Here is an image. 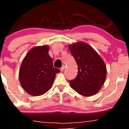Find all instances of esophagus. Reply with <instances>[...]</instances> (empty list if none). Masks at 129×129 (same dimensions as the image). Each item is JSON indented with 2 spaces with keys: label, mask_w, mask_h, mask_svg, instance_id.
Segmentation results:
<instances>
[{
  "label": "esophagus",
  "mask_w": 129,
  "mask_h": 129,
  "mask_svg": "<svg viewBox=\"0 0 129 129\" xmlns=\"http://www.w3.org/2000/svg\"><path fill=\"white\" fill-rule=\"evenodd\" d=\"M65 67H65V66H63L61 68H60V70L61 71V72H63V71L64 70V69H65Z\"/></svg>",
  "instance_id": "obj_1"
}]
</instances>
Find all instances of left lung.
Listing matches in <instances>:
<instances>
[{
  "label": "left lung",
  "instance_id": "left-lung-1",
  "mask_svg": "<svg viewBox=\"0 0 129 129\" xmlns=\"http://www.w3.org/2000/svg\"><path fill=\"white\" fill-rule=\"evenodd\" d=\"M69 49L78 66V75L70 81V87L84 96H91L100 91L107 76L105 62L98 53L87 43L78 42Z\"/></svg>",
  "mask_w": 129,
  "mask_h": 129
}]
</instances>
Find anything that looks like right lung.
Listing matches in <instances>:
<instances>
[{"mask_svg":"<svg viewBox=\"0 0 129 129\" xmlns=\"http://www.w3.org/2000/svg\"><path fill=\"white\" fill-rule=\"evenodd\" d=\"M50 47L45 45L31 48L23 58L19 78L23 89L32 96H41L52 87L56 74L60 70L53 67L48 54Z\"/></svg>","mask_w":129,"mask_h":129,"instance_id":"obj_1","label":"right lung"}]
</instances>
